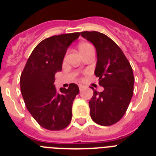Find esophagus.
Here are the masks:
<instances>
[{
	"label": "esophagus",
	"mask_w": 156,
	"mask_h": 156,
	"mask_svg": "<svg viewBox=\"0 0 156 156\" xmlns=\"http://www.w3.org/2000/svg\"><path fill=\"white\" fill-rule=\"evenodd\" d=\"M79 88H80V90H82L83 88V86L82 84H79Z\"/></svg>",
	"instance_id": "1"
}]
</instances>
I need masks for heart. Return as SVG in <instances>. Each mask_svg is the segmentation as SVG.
Listing matches in <instances>:
<instances>
[{
  "label": "heart",
  "instance_id": "obj_1",
  "mask_svg": "<svg viewBox=\"0 0 156 156\" xmlns=\"http://www.w3.org/2000/svg\"><path fill=\"white\" fill-rule=\"evenodd\" d=\"M92 48L91 45L90 44H88V43H83L81 44H80L79 46V50L80 51L83 50H86V49H88V48Z\"/></svg>",
  "mask_w": 156,
  "mask_h": 156
}]
</instances>
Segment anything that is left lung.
<instances>
[{"label":"left lung","instance_id":"obj_1","mask_svg":"<svg viewBox=\"0 0 156 156\" xmlns=\"http://www.w3.org/2000/svg\"><path fill=\"white\" fill-rule=\"evenodd\" d=\"M81 36L94 45L97 65L94 74L102 92L94 90L89 101L94 122L101 126L116 123L124 115L133 93V69L118 45L111 38L97 31L81 32Z\"/></svg>","mask_w":156,"mask_h":156}]
</instances>
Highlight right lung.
Here are the masks:
<instances>
[{"instance_id":"1","label":"right lung","mask_w":156,"mask_h":156,"mask_svg":"<svg viewBox=\"0 0 156 156\" xmlns=\"http://www.w3.org/2000/svg\"><path fill=\"white\" fill-rule=\"evenodd\" d=\"M80 33L46 38L37 45L29 57L20 77V88L27 109L40 126L61 130L72 119V105L80 92L75 83L68 89L54 85L55 75L61 71L66 51Z\"/></svg>"}]
</instances>
